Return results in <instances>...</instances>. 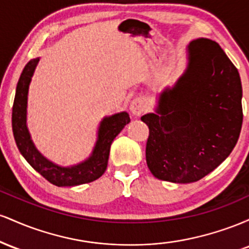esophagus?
<instances>
[{
    "label": "esophagus",
    "instance_id": "1",
    "mask_svg": "<svg viewBox=\"0 0 249 249\" xmlns=\"http://www.w3.org/2000/svg\"><path fill=\"white\" fill-rule=\"evenodd\" d=\"M130 111L134 117L142 116V113L146 111V104H145L144 99L142 98L133 99L130 104Z\"/></svg>",
    "mask_w": 249,
    "mask_h": 249
}]
</instances>
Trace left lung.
<instances>
[{"mask_svg": "<svg viewBox=\"0 0 249 249\" xmlns=\"http://www.w3.org/2000/svg\"><path fill=\"white\" fill-rule=\"evenodd\" d=\"M187 68L165 89L148 126L146 162L165 181L188 184L212 172L230 156L242 126V87L238 69L216 42L194 39Z\"/></svg>", "mask_w": 249, "mask_h": 249, "instance_id": "1", "label": "left lung"}]
</instances>
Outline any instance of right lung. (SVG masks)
<instances>
[{
  "label": "right lung",
  "instance_id": "add662e5",
  "mask_svg": "<svg viewBox=\"0 0 249 249\" xmlns=\"http://www.w3.org/2000/svg\"><path fill=\"white\" fill-rule=\"evenodd\" d=\"M39 58L31 59L27 63L16 87L15 99L13 105L11 125L16 145L25 160L48 181L56 186H77L98 179L105 172L107 166L110 147L113 139L130 123L127 112H119L110 117H104L98 127V137L92 153L87 160L63 167L42 156L37 150L27 126L28 91Z\"/></svg>",
  "mask_w": 249,
  "mask_h": 249
}]
</instances>
